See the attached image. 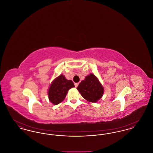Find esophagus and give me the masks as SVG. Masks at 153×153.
Returning <instances> with one entry per match:
<instances>
[{"instance_id":"obj_1","label":"esophagus","mask_w":153,"mask_h":153,"mask_svg":"<svg viewBox=\"0 0 153 153\" xmlns=\"http://www.w3.org/2000/svg\"><path fill=\"white\" fill-rule=\"evenodd\" d=\"M74 85H75V87H77V86L79 85V83H74Z\"/></svg>"}]
</instances>
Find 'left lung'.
<instances>
[{
  "mask_svg": "<svg viewBox=\"0 0 153 153\" xmlns=\"http://www.w3.org/2000/svg\"><path fill=\"white\" fill-rule=\"evenodd\" d=\"M81 96L88 102H97L104 93V88L94 74L91 73L85 77L77 88Z\"/></svg>",
  "mask_w": 153,
  "mask_h": 153,
  "instance_id": "8db88e82",
  "label": "left lung"
}]
</instances>
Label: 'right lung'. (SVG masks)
Masks as SVG:
<instances>
[{
	"mask_svg": "<svg viewBox=\"0 0 153 153\" xmlns=\"http://www.w3.org/2000/svg\"><path fill=\"white\" fill-rule=\"evenodd\" d=\"M74 87L72 80H67L64 76L61 74L53 81L48 91L49 100L54 105L62 102L65 98L68 91Z\"/></svg>",
	"mask_w": 153,
	"mask_h": 153,
	"instance_id": "add662e5",
	"label": "right lung"
}]
</instances>
